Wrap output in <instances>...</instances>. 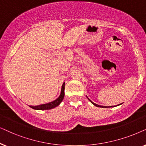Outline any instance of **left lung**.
<instances>
[{
  "label": "left lung",
  "mask_w": 146,
  "mask_h": 146,
  "mask_svg": "<svg viewBox=\"0 0 146 146\" xmlns=\"http://www.w3.org/2000/svg\"><path fill=\"white\" fill-rule=\"evenodd\" d=\"M89 101H90V102H91V103H92V104H93V105H94V106H97V107H100V108H108V107H106V106H99V105H98V104H94V103H93V102H91V101L90 100H89ZM110 107H114V106H110ZM110 107H109V108H110Z\"/></svg>",
  "instance_id": "obj_1"
}]
</instances>
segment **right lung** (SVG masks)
Here are the masks:
<instances>
[{
    "mask_svg": "<svg viewBox=\"0 0 146 146\" xmlns=\"http://www.w3.org/2000/svg\"><path fill=\"white\" fill-rule=\"evenodd\" d=\"M64 96H65V83H63V85H62L61 95H60V96L57 99V100L53 101V102H52L48 103V104H46L39 105V106H30L29 107L31 108L34 109V110H51V109L55 108V107L58 106L60 104H61V102L63 100Z\"/></svg>",
    "mask_w": 146,
    "mask_h": 146,
    "instance_id": "right-lung-1",
    "label": "right lung"
}]
</instances>
